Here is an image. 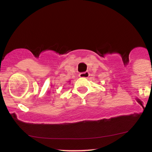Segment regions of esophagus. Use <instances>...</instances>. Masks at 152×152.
<instances>
[{
	"instance_id": "esophagus-1",
	"label": "esophagus",
	"mask_w": 152,
	"mask_h": 152,
	"mask_svg": "<svg viewBox=\"0 0 152 152\" xmlns=\"http://www.w3.org/2000/svg\"><path fill=\"white\" fill-rule=\"evenodd\" d=\"M88 76H89V73L87 72H83V73H81V74H79V77L81 78H88Z\"/></svg>"
}]
</instances>
